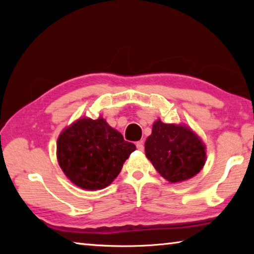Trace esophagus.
<instances>
[{
    "label": "esophagus",
    "mask_w": 254,
    "mask_h": 254,
    "mask_svg": "<svg viewBox=\"0 0 254 254\" xmlns=\"http://www.w3.org/2000/svg\"><path fill=\"white\" fill-rule=\"evenodd\" d=\"M136 149L140 150V151H143V149H144L143 141H137V142H136Z\"/></svg>",
    "instance_id": "obj_1"
}]
</instances>
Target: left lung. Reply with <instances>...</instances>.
<instances>
[{"label":"left lung","instance_id":"8db88e82","mask_svg":"<svg viewBox=\"0 0 254 254\" xmlns=\"http://www.w3.org/2000/svg\"><path fill=\"white\" fill-rule=\"evenodd\" d=\"M145 156L156 170L170 183L190 179L205 165V144L188 127L153 123L144 144Z\"/></svg>","mask_w":254,"mask_h":254}]
</instances>
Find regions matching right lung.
I'll return each instance as SVG.
<instances>
[{"instance_id": "right-lung-1", "label": "right lung", "mask_w": 254, "mask_h": 254, "mask_svg": "<svg viewBox=\"0 0 254 254\" xmlns=\"http://www.w3.org/2000/svg\"><path fill=\"white\" fill-rule=\"evenodd\" d=\"M134 150L103 118L77 120L57 141L60 168L71 183L88 190L109 186Z\"/></svg>"}]
</instances>
